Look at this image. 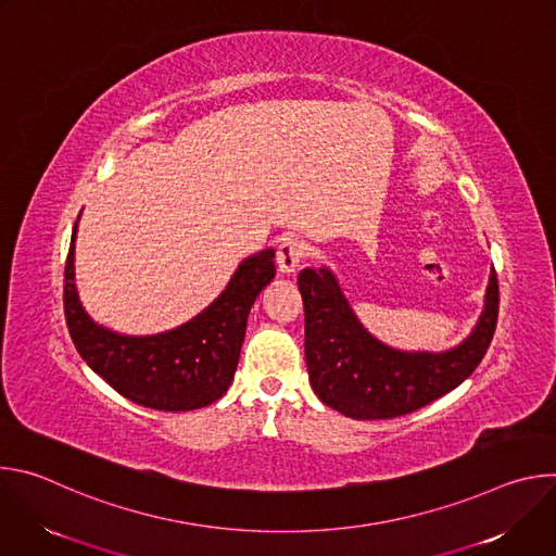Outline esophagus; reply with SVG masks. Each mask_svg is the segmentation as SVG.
I'll return each instance as SVG.
<instances>
[{"instance_id":"obj_1","label":"esophagus","mask_w":556,"mask_h":556,"mask_svg":"<svg viewBox=\"0 0 556 556\" xmlns=\"http://www.w3.org/2000/svg\"><path fill=\"white\" fill-rule=\"evenodd\" d=\"M303 253H305V247H303V242L299 240V237L286 235L283 240H281V244H279V249H277V255H275L277 268L281 273H286V275L294 273L299 262L303 260Z\"/></svg>"}]
</instances>
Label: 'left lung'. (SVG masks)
I'll return each mask as SVG.
<instances>
[{"label": "left lung", "instance_id": "left-lung-1", "mask_svg": "<svg viewBox=\"0 0 556 556\" xmlns=\"http://www.w3.org/2000/svg\"><path fill=\"white\" fill-rule=\"evenodd\" d=\"M299 290L312 389L321 403L354 420L399 418L462 384L482 363L500 314L493 270L480 324L462 345L440 354L399 352L358 324L330 270H301Z\"/></svg>", "mask_w": 556, "mask_h": 556}]
</instances>
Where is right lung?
Instances as JSON below:
<instances>
[{
  "mask_svg": "<svg viewBox=\"0 0 556 556\" xmlns=\"http://www.w3.org/2000/svg\"><path fill=\"white\" fill-rule=\"evenodd\" d=\"M74 237L76 224L63 273V309L81 358L147 409L191 412L219 401L240 361L249 312L275 277V251L242 262L226 290L189 324L155 337H123L97 326L78 303Z\"/></svg>",
  "mask_w": 556,
  "mask_h": 556,
  "instance_id": "right-lung-1",
  "label": "right lung"
}]
</instances>
